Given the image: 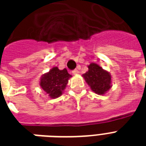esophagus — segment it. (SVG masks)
Listing matches in <instances>:
<instances>
[{
  "label": "esophagus",
  "instance_id": "obj_1",
  "mask_svg": "<svg viewBox=\"0 0 146 146\" xmlns=\"http://www.w3.org/2000/svg\"><path fill=\"white\" fill-rule=\"evenodd\" d=\"M72 73H73V75H76V74L79 73V70H78L77 69H75V70H73L72 71Z\"/></svg>",
  "mask_w": 146,
  "mask_h": 146
}]
</instances>
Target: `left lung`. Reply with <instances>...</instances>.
Here are the masks:
<instances>
[{
  "label": "left lung",
  "instance_id": "8db88e82",
  "mask_svg": "<svg viewBox=\"0 0 146 146\" xmlns=\"http://www.w3.org/2000/svg\"><path fill=\"white\" fill-rule=\"evenodd\" d=\"M88 68V72L84 73L82 76L90 86L92 90L98 95H103L108 91L111 87V76L108 72L96 64H91Z\"/></svg>",
  "mask_w": 146,
  "mask_h": 146
}]
</instances>
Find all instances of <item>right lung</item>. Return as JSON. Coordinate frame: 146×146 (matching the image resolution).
<instances>
[{
	"mask_svg": "<svg viewBox=\"0 0 146 146\" xmlns=\"http://www.w3.org/2000/svg\"><path fill=\"white\" fill-rule=\"evenodd\" d=\"M71 75L69 74L66 69L60 70L57 67H54L48 73L42 76L40 86L48 94V96L54 98L61 95Z\"/></svg>",
	"mask_w": 146,
	"mask_h": 146,
	"instance_id": "add662e5",
	"label": "right lung"
}]
</instances>
